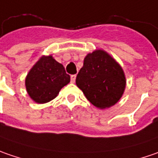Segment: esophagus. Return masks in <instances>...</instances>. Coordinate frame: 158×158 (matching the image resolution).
I'll return each mask as SVG.
<instances>
[{"instance_id":"obj_1","label":"esophagus","mask_w":158,"mask_h":158,"mask_svg":"<svg viewBox=\"0 0 158 158\" xmlns=\"http://www.w3.org/2000/svg\"><path fill=\"white\" fill-rule=\"evenodd\" d=\"M75 80H76V75H75V74H74V75H72V76H71V81H72V83H74Z\"/></svg>"}]
</instances>
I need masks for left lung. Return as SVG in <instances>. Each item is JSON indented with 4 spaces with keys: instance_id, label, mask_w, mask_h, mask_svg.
I'll list each match as a JSON object with an SVG mask.
<instances>
[{
    "instance_id": "left-lung-1",
    "label": "left lung",
    "mask_w": 158,
    "mask_h": 158,
    "mask_svg": "<svg viewBox=\"0 0 158 158\" xmlns=\"http://www.w3.org/2000/svg\"><path fill=\"white\" fill-rule=\"evenodd\" d=\"M76 84L94 106L103 110L119 101L127 79L122 67L110 55L96 49L86 56Z\"/></svg>"
}]
</instances>
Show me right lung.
I'll use <instances>...</instances> for the list:
<instances>
[{"mask_svg": "<svg viewBox=\"0 0 158 158\" xmlns=\"http://www.w3.org/2000/svg\"><path fill=\"white\" fill-rule=\"evenodd\" d=\"M70 75L62 64L50 56H42L31 67L25 78L29 96L37 103H46L55 99L60 90L70 83Z\"/></svg>", "mask_w": 158, "mask_h": 158, "instance_id": "right-lung-1", "label": "right lung"}]
</instances>
